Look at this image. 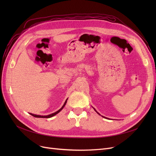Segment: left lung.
I'll return each instance as SVG.
<instances>
[{
	"mask_svg": "<svg viewBox=\"0 0 156 156\" xmlns=\"http://www.w3.org/2000/svg\"><path fill=\"white\" fill-rule=\"evenodd\" d=\"M94 109L95 110V108H94ZM95 111H96V110H95ZM96 112H97V111H96ZM98 114H99V113H98ZM99 115H100V114H99ZM103 117H104V116H103ZM104 118H105V117H104Z\"/></svg>",
	"mask_w": 156,
	"mask_h": 156,
	"instance_id": "obj_1",
	"label": "left lung"
}]
</instances>
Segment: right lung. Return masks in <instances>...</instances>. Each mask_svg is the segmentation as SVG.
<instances>
[{
    "label": "right lung",
    "mask_w": 156,
    "mask_h": 156,
    "mask_svg": "<svg viewBox=\"0 0 156 156\" xmlns=\"http://www.w3.org/2000/svg\"><path fill=\"white\" fill-rule=\"evenodd\" d=\"M67 100H68V99H67V100H66V101L64 102V104L63 105V106L62 107V108H60V109H59L58 111H56V112H55L53 113V114H51V115H48V116H40V115H33V114H31V113H30V115H31L32 116H33L36 117V118H46V119H48V118H51V117H52V116H53L56 115V114H58V113L60 111H62V108L64 107V106H65V105H66V103Z\"/></svg>",
    "instance_id": "obj_1"
}]
</instances>
